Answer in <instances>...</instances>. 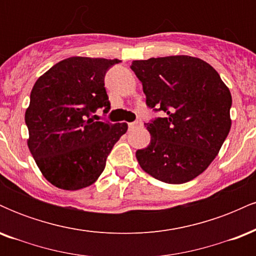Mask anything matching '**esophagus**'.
Instances as JSON below:
<instances>
[{"label":"esophagus","instance_id":"1","mask_svg":"<svg viewBox=\"0 0 256 256\" xmlns=\"http://www.w3.org/2000/svg\"><path fill=\"white\" fill-rule=\"evenodd\" d=\"M142 126H143L142 122H140V120H136V122H130V124H128V130H130V131H134V130H136V128H142Z\"/></svg>","mask_w":256,"mask_h":256}]
</instances>
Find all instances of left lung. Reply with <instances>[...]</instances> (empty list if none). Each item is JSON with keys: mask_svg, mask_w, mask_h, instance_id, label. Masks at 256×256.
I'll return each mask as SVG.
<instances>
[{"mask_svg": "<svg viewBox=\"0 0 256 256\" xmlns=\"http://www.w3.org/2000/svg\"><path fill=\"white\" fill-rule=\"evenodd\" d=\"M146 104L164 118L144 124L150 143L136 152L143 171L168 184L192 180L210 165L231 128L228 88L201 58L176 55L136 60Z\"/></svg>", "mask_w": 256, "mask_h": 256, "instance_id": "obj_1", "label": "left lung"}]
</instances>
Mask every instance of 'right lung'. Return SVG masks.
Instances as JSON below:
<instances>
[{
    "mask_svg": "<svg viewBox=\"0 0 256 256\" xmlns=\"http://www.w3.org/2000/svg\"><path fill=\"white\" fill-rule=\"evenodd\" d=\"M120 60L73 56L40 76L32 88L25 122L28 146L44 178L64 190L95 183L128 124L96 122L110 110L104 76Z\"/></svg>",
    "mask_w": 256,
    "mask_h": 256,
    "instance_id": "1",
    "label": "right lung"
}]
</instances>
